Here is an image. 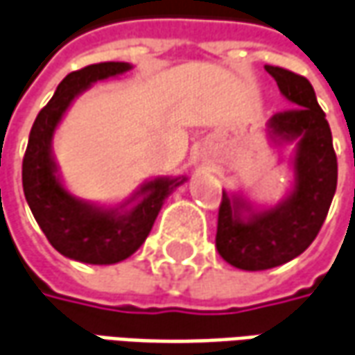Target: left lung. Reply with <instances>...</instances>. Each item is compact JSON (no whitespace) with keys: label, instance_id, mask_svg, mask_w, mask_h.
Instances as JSON below:
<instances>
[{"label":"left lung","instance_id":"left-lung-1","mask_svg":"<svg viewBox=\"0 0 355 355\" xmlns=\"http://www.w3.org/2000/svg\"><path fill=\"white\" fill-rule=\"evenodd\" d=\"M266 71L291 103L289 110L270 118L266 136L274 146L295 144L293 184L276 206H257L241 192L223 190L216 247L225 262L248 272L282 266L309 247L338 180L332 134L313 85L284 67L266 66Z\"/></svg>","mask_w":355,"mask_h":355}]
</instances>
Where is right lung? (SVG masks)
I'll use <instances>...</instances> for the list:
<instances>
[{
    "instance_id": "right-lung-1",
    "label": "right lung",
    "mask_w": 355,
    "mask_h": 355,
    "mask_svg": "<svg viewBox=\"0 0 355 355\" xmlns=\"http://www.w3.org/2000/svg\"><path fill=\"white\" fill-rule=\"evenodd\" d=\"M130 69L132 64L126 62H105L67 73L31 128L23 159L26 204L50 245L77 262L116 264L132 257L149 235L165 198L187 182V177L146 180L116 206L85 202L64 187L52 151L56 128L73 101L93 83Z\"/></svg>"
}]
</instances>
